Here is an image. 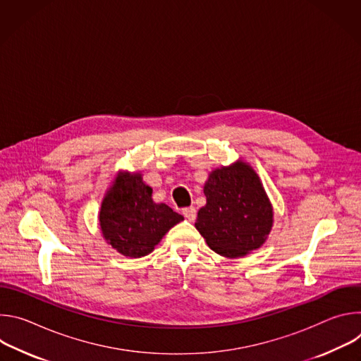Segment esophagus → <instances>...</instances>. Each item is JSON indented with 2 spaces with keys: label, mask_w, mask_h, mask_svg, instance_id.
Segmentation results:
<instances>
[{
  "label": "esophagus",
  "mask_w": 361,
  "mask_h": 361,
  "mask_svg": "<svg viewBox=\"0 0 361 361\" xmlns=\"http://www.w3.org/2000/svg\"><path fill=\"white\" fill-rule=\"evenodd\" d=\"M183 214L184 217L188 220V221H194L195 220V216H197V212L194 207H188V209H184L183 210Z\"/></svg>",
  "instance_id": "1"
}]
</instances>
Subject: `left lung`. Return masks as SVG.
<instances>
[{
    "label": "left lung",
    "instance_id": "left-lung-1",
    "mask_svg": "<svg viewBox=\"0 0 361 361\" xmlns=\"http://www.w3.org/2000/svg\"><path fill=\"white\" fill-rule=\"evenodd\" d=\"M207 198L198 210L195 228L207 245L227 259L260 248L274 223V212L254 169L237 160L214 169L204 184Z\"/></svg>",
    "mask_w": 361,
    "mask_h": 361
}]
</instances>
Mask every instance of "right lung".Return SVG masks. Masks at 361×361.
I'll return each instance as SVG.
<instances>
[{"mask_svg": "<svg viewBox=\"0 0 361 361\" xmlns=\"http://www.w3.org/2000/svg\"><path fill=\"white\" fill-rule=\"evenodd\" d=\"M184 217L164 202H154L152 188L141 173L118 171L101 201L102 237L120 254L140 259L149 254L166 233Z\"/></svg>", "mask_w": 361, "mask_h": 361, "instance_id": "obj_1", "label": "right lung"}]
</instances>
